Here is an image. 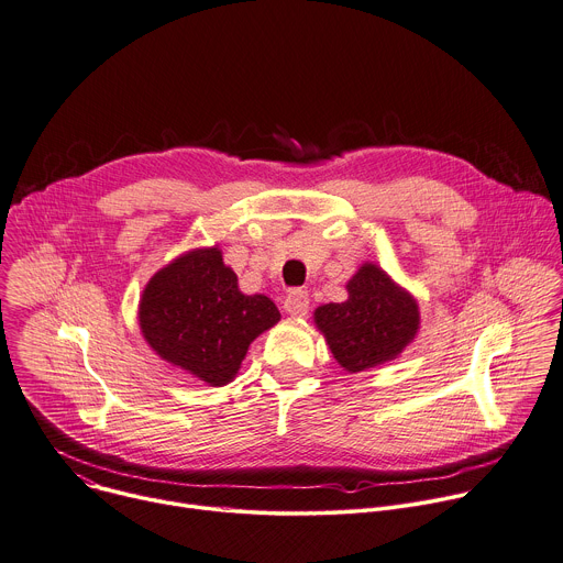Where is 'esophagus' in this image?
<instances>
[{
  "instance_id": "obj_1",
  "label": "esophagus",
  "mask_w": 563,
  "mask_h": 563,
  "mask_svg": "<svg viewBox=\"0 0 563 563\" xmlns=\"http://www.w3.org/2000/svg\"><path fill=\"white\" fill-rule=\"evenodd\" d=\"M285 311L294 318H305L309 313V296L302 289H294L289 291V296L285 298Z\"/></svg>"
}]
</instances>
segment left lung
Segmentation results:
<instances>
[{
    "label": "left lung",
    "instance_id": "obj_1",
    "mask_svg": "<svg viewBox=\"0 0 563 563\" xmlns=\"http://www.w3.org/2000/svg\"><path fill=\"white\" fill-rule=\"evenodd\" d=\"M349 300L316 309L313 320L349 373L394 360L418 333L416 300L378 265L366 263L346 285Z\"/></svg>",
    "mask_w": 563,
    "mask_h": 563
}]
</instances>
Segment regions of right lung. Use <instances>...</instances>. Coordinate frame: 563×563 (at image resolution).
Segmentation results:
<instances>
[{"mask_svg": "<svg viewBox=\"0 0 563 563\" xmlns=\"http://www.w3.org/2000/svg\"><path fill=\"white\" fill-rule=\"evenodd\" d=\"M278 320L280 311L267 296L239 291V278L217 247L163 267L139 305L147 344L212 387L232 383L254 338Z\"/></svg>", "mask_w": 563, "mask_h": 563, "instance_id": "add662e5", "label": "right lung"}]
</instances>
